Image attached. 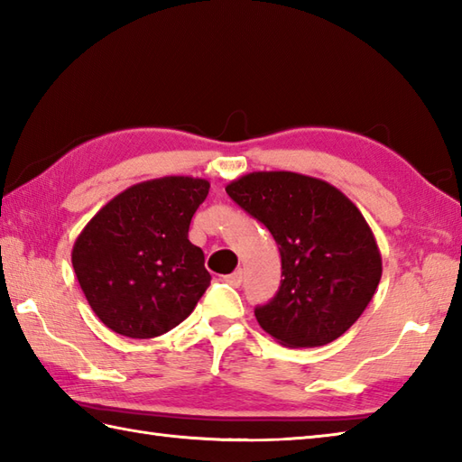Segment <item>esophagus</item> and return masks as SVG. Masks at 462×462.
I'll use <instances>...</instances> for the list:
<instances>
[{
  "label": "esophagus",
  "instance_id": "esophagus-1",
  "mask_svg": "<svg viewBox=\"0 0 462 462\" xmlns=\"http://www.w3.org/2000/svg\"><path fill=\"white\" fill-rule=\"evenodd\" d=\"M224 282L230 283V286L238 288L242 283V270H236L234 273H228V276H224Z\"/></svg>",
  "mask_w": 462,
  "mask_h": 462
}]
</instances>
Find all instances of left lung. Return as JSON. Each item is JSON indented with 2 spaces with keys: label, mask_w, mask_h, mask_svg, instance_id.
<instances>
[{
  "label": "left lung",
  "mask_w": 462,
  "mask_h": 462,
  "mask_svg": "<svg viewBox=\"0 0 462 462\" xmlns=\"http://www.w3.org/2000/svg\"><path fill=\"white\" fill-rule=\"evenodd\" d=\"M226 192L280 248V290L254 311L262 329L286 347L341 337L369 306L383 272L357 206L329 182L288 171L250 172Z\"/></svg>",
  "instance_id": "left-lung-1"
}]
</instances>
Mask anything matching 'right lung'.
Here are the masks:
<instances>
[{
	"label": "right lung",
	"mask_w": 462,
	"mask_h": 462,
	"mask_svg": "<svg viewBox=\"0 0 462 462\" xmlns=\"http://www.w3.org/2000/svg\"><path fill=\"white\" fill-rule=\"evenodd\" d=\"M210 182L192 176L133 184L77 236L71 262L79 286L106 328L125 337L162 336L190 316L210 273L189 240L190 220Z\"/></svg>",
	"instance_id": "obj_1"
}]
</instances>
